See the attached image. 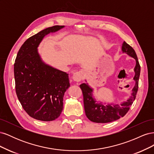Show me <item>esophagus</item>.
Instances as JSON below:
<instances>
[{"instance_id":"esophagus-1","label":"esophagus","mask_w":154,"mask_h":154,"mask_svg":"<svg viewBox=\"0 0 154 154\" xmlns=\"http://www.w3.org/2000/svg\"><path fill=\"white\" fill-rule=\"evenodd\" d=\"M83 77H84V73H83V72L78 71V72H76L73 74L72 79L74 80V81L79 82L82 80Z\"/></svg>"}]
</instances>
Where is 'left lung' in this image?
<instances>
[{
    "label": "left lung",
    "instance_id": "obj_1",
    "mask_svg": "<svg viewBox=\"0 0 154 154\" xmlns=\"http://www.w3.org/2000/svg\"><path fill=\"white\" fill-rule=\"evenodd\" d=\"M122 51L123 53L133 57L136 61V65L134 69L136 74L134 78V80L136 81V85L132 89V96L127 101L123 102L121 105H112V104H109L104 105L101 104V103H98L93 98L92 88L87 84L82 83L80 87L83 92L85 112L87 118L92 122L106 123L114 122L120 118L123 117L128 112L130 107L132 106L134 101L136 99L138 91L141 67L134 49L125 42L123 44Z\"/></svg>",
    "mask_w": 154,
    "mask_h": 154
}]
</instances>
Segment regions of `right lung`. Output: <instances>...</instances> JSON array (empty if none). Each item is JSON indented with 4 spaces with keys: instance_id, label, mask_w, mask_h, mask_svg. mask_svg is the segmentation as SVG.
<instances>
[{
    "instance_id": "1",
    "label": "right lung",
    "mask_w": 154,
    "mask_h": 154,
    "mask_svg": "<svg viewBox=\"0 0 154 154\" xmlns=\"http://www.w3.org/2000/svg\"><path fill=\"white\" fill-rule=\"evenodd\" d=\"M63 26L48 27L26 40L14 63L15 91L23 109L32 118L50 122L63 110L64 93L69 87L68 74L44 63L37 48L45 35Z\"/></svg>"
}]
</instances>
